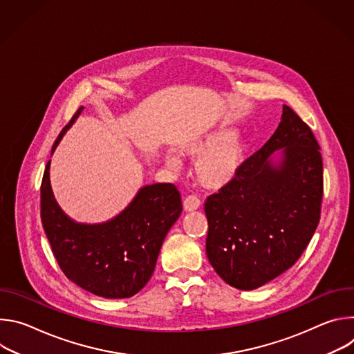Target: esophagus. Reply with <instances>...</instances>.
<instances>
[{"label": "esophagus", "mask_w": 354, "mask_h": 354, "mask_svg": "<svg viewBox=\"0 0 354 354\" xmlns=\"http://www.w3.org/2000/svg\"><path fill=\"white\" fill-rule=\"evenodd\" d=\"M183 207L186 212H193L197 210L200 207V198L194 194H189L185 200H183Z\"/></svg>", "instance_id": "esophagus-1"}]
</instances>
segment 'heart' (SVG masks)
I'll return each mask as SVG.
<instances>
[{"mask_svg": "<svg viewBox=\"0 0 354 354\" xmlns=\"http://www.w3.org/2000/svg\"><path fill=\"white\" fill-rule=\"evenodd\" d=\"M185 153L196 162V176L198 182L212 189H218L230 183L243 167L246 160V140L241 134L225 131L214 133L197 142L183 147ZM171 165L178 164L172 154L167 157Z\"/></svg>", "mask_w": 354, "mask_h": 354, "instance_id": "obj_1", "label": "heart"}]
</instances>
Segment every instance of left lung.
Returning a JSON list of instances; mask_svg holds the SVG:
<instances>
[{"label":"left lung","mask_w":354,"mask_h":354,"mask_svg":"<svg viewBox=\"0 0 354 354\" xmlns=\"http://www.w3.org/2000/svg\"><path fill=\"white\" fill-rule=\"evenodd\" d=\"M283 148L279 166L270 156ZM324 165L318 141L283 105L269 141L245 160L238 175L207 197V258L239 290H254L290 269L308 246L321 218Z\"/></svg>","instance_id":"8db88e82"}]
</instances>
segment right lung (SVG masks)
Wrapping results in <instances>:
<instances>
[{
    "label": "right lung",
    "mask_w": 354,
    "mask_h": 354,
    "mask_svg": "<svg viewBox=\"0 0 354 354\" xmlns=\"http://www.w3.org/2000/svg\"><path fill=\"white\" fill-rule=\"evenodd\" d=\"M80 108L53 144L78 118ZM50 161L40 186V217L53 255L68 280L104 298H129L153 276L161 245L182 213L174 183L140 189L129 207L104 224H77L57 206L48 180Z\"/></svg>",
    "instance_id": "obj_1"
}]
</instances>
